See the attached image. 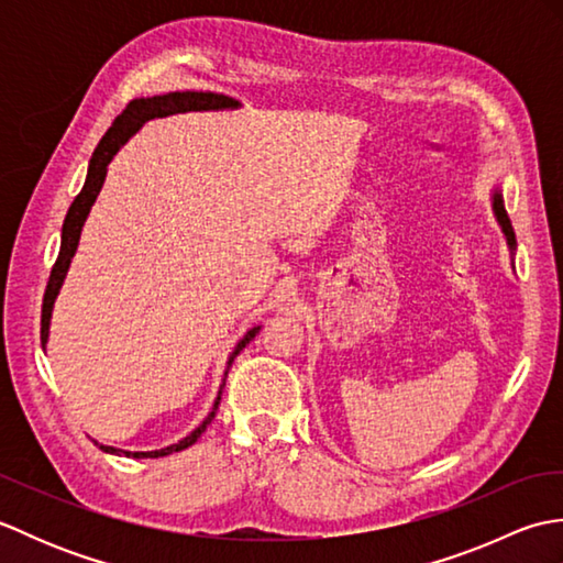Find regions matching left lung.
<instances>
[{"mask_svg":"<svg viewBox=\"0 0 563 563\" xmlns=\"http://www.w3.org/2000/svg\"><path fill=\"white\" fill-rule=\"evenodd\" d=\"M494 210H496V218H498L500 227H504V232H506V236H508V244L516 246V232H512L510 218H508V212H506V208H504V200H500L498 194L494 196Z\"/></svg>","mask_w":563,"mask_h":563,"instance_id":"obj_1","label":"left lung"}]
</instances>
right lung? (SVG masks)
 <instances>
[{"mask_svg": "<svg viewBox=\"0 0 563 563\" xmlns=\"http://www.w3.org/2000/svg\"><path fill=\"white\" fill-rule=\"evenodd\" d=\"M232 106H239L234 99L230 97H222V93H210V91H169L164 93V97H152V99H135L125 106V111L115 118L111 123L109 133H106L99 142L97 152H93L91 164H89V174H87V181H84V188L79 190V196L71 202L69 210H67V218L63 224V244H59V254L55 266L51 271V280H47V288L43 295V309H41V343L45 345L47 341V327H51V314H53V305H55V297L59 292V285L65 280V273L69 268V261L75 256L77 244H79V234H81V224L87 220V214L93 206V200H97L99 190L103 186V178H106V166L113 159V154L121 150L123 142L135 133V130L142 128V123L152 121V118H164V115H172V113H186V111H214V109H232ZM258 333V327L251 329L246 336L236 343L234 353L230 355V365L234 363V357L239 355V351H244V345L254 339ZM218 401H214V409L208 413L206 421H202L194 433L186 435L184 440H178L176 445L172 448H164L157 452H125L130 457H164V454H172V452H181L186 448L194 445V442L202 435V430L210 426V421L214 418V411H218ZM103 452H115L113 448H103Z\"/></svg>", "mask_w": 563, "mask_h": 563, "instance_id": "right-lung-1", "label": "right lung"}]
</instances>
